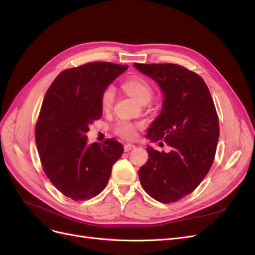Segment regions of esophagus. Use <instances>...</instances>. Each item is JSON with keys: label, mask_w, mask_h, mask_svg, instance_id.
<instances>
[{"label": "esophagus", "mask_w": 255, "mask_h": 255, "mask_svg": "<svg viewBox=\"0 0 255 255\" xmlns=\"http://www.w3.org/2000/svg\"><path fill=\"white\" fill-rule=\"evenodd\" d=\"M133 149H135V144H132V143H127V144H125V151H126V152H128V151L133 150Z\"/></svg>", "instance_id": "obj_1"}]
</instances>
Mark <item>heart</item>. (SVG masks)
<instances>
[{
    "label": "heart",
    "mask_w": 255,
    "mask_h": 255,
    "mask_svg": "<svg viewBox=\"0 0 255 255\" xmlns=\"http://www.w3.org/2000/svg\"><path fill=\"white\" fill-rule=\"evenodd\" d=\"M123 89H125L129 96H132L135 100H137L139 103L144 101H150L153 90L151 85L145 80L138 78V76H133V78L128 79L123 83ZM115 97V90L112 86L107 87L103 90L101 96V107L104 111H109L112 104L114 102ZM139 126H136L132 122L120 120L115 125V133L126 138V139H132L136 136L137 128Z\"/></svg>",
    "instance_id": "obj_1"
}]
</instances>
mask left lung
Listing matches in <instances>:
<instances>
[{"instance_id": "1", "label": "left lung", "mask_w": 255, "mask_h": 255, "mask_svg": "<svg viewBox=\"0 0 255 255\" xmlns=\"http://www.w3.org/2000/svg\"><path fill=\"white\" fill-rule=\"evenodd\" d=\"M155 81L163 92V107L146 138L165 140L170 152L146 148L148 161L138 175L143 189L163 203L176 202L203 181L215 158L219 121L214 101L201 76L174 64H134Z\"/></svg>"}]
</instances>
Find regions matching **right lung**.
<instances>
[{
    "mask_svg": "<svg viewBox=\"0 0 255 255\" xmlns=\"http://www.w3.org/2000/svg\"><path fill=\"white\" fill-rule=\"evenodd\" d=\"M128 68L99 61L67 69L44 96L35 129L38 153L51 183L74 201L99 195L122 155L117 140L88 144L86 133L102 117L103 90Z\"/></svg>",
    "mask_w": 255,
    "mask_h": 255,
    "instance_id": "add662e5",
    "label": "right lung"
}]
</instances>
